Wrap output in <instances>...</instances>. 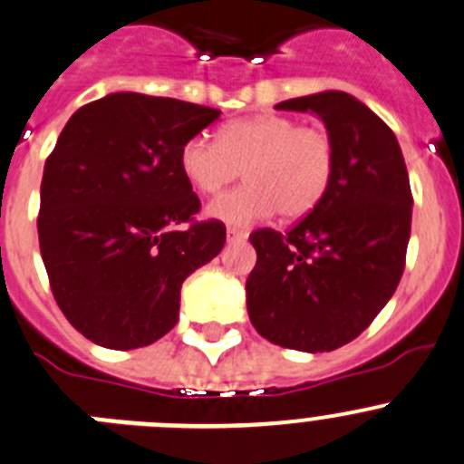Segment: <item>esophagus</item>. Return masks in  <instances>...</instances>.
<instances>
[{
	"label": "esophagus",
	"mask_w": 464,
	"mask_h": 464,
	"mask_svg": "<svg viewBox=\"0 0 464 464\" xmlns=\"http://www.w3.org/2000/svg\"><path fill=\"white\" fill-rule=\"evenodd\" d=\"M244 239H248V232H246V229L227 227V241H244Z\"/></svg>",
	"instance_id": "34e87169"
}]
</instances>
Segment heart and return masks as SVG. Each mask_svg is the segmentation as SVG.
<instances>
[{"mask_svg":"<svg viewBox=\"0 0 464 464\" xmlns=\"http://www.w3.org/2000/svg\"><path fill=\"white\" fill-rule=\"evenodd\" d=\"M179 169L196 191H223L244 170L246 184L209 205V216L227 225H250L280 211L301 218L319 207L334 175V143L328 131L303 127L295 118L264 116L229 121L218 140H187Z\"/></svg>","mask_w":464,"mask_h":464,"instance_id":"obj_1","label":"heart"}]
</instances>
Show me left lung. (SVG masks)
<instances>
[{"instance_id":"1","label":"left lung","mask_w":464,"mask_h":464,"mask_svg":"<svg viewBox=\"0 0 464 464\" xmlns=\"http://www.w3.org/2000/svg\"><path fill=\"white\" fill-rule=\"evenodd\" d=\"M312 111L334 143L328 193L286 232L250 235L248 316L268 342L324 353L353 342L387 305L405 268L412 191L394 131L360 100L325 91L280 102Z\"/></svg>"}]
</instances>
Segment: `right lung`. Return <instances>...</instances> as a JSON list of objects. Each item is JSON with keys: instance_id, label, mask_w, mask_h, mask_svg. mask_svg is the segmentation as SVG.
Instances as JSON below:
<instances>
[{"instance_id": "right-lung-1", "label": "right lung", "mask_w": 464, "mask_h": 464, "mask_svg": "<svg viewBox=\"0 0 464 464\" xmlns=\"http://www.w3.org/2000/svg\"><path fill=\"white\" fill-rule=\"evenodd\" d=\"M220 116L173 97L111 92L72 113L47 157L38 241L56 305L116 351L173 330L182 282L225 246L220 220L179 169L184 143Z\"/></svg>"}]
</instances>
